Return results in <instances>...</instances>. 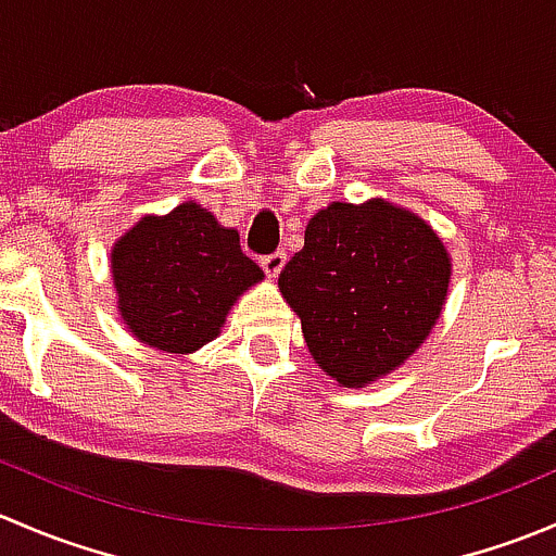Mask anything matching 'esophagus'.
Wrapping results in <instances>:
<instances>
[{"label": "esophagus", "mask_w": 556, "mask_h": 556, "mask_svg": "<svg viewBox=\"0 0 556 556\" xmlns=\"http://www.w3.org/2000/svg\"><path fill=\"white\" fill-rule=\"evenodd\" d=\"M285 263H288V255H285V252H274V255L263 257L261 266H263V271L268 274V277H279V271L285 268Z\"/></svg>", "instance_id": "esophagus-1"}]
</instances>
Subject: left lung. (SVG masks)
I'll use <instances>...</instances> for the list:
<instances>
[{"label":"left lung","mask_w":556,"mask_h":556,"mask_svg":"<svg viewBox=\"0 0 556 556\" xmlns=\"http://www.w3.org/2000/svg\"><path fill=\"white\" fill-rule=\"evenodd\" d=\"M450 282V252L422 217L384 199L330 201L306 223L279 293L299 314L314 363L357 390L422 346Z\"/></svg>","instance_id":"8db88e82"}]
</instances>
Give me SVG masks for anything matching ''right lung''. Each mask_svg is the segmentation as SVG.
Instances as JSON below:
<instances>
[{
    "label": "right lung",
    "instance_id": "add662e5",
    "mask_svg": "<svg viewBox=\"0 0 556 556\" xmlns=\"http://www.w3.org/2000/svg\"><path fill=\"white\" fill-rule=\"evenodd\" d=\"M110 271L128 333L169 355L217 339L239 295L263 282L237 228L220 226L195 201L139 217L112 244Z\"/></svg>",
    "mask_w": 556,
    "mask_h": 556
}]
</instances>
